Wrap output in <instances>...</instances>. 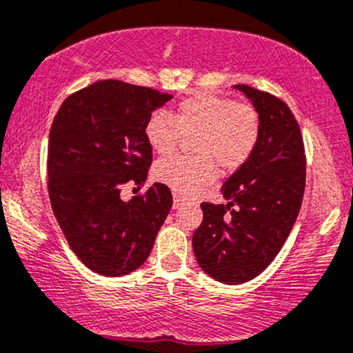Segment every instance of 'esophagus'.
Segmentation results:
<instances>
[{"label": "esophagus", "instance_id": "34e87169", "mask_svg": "<svg viewBox=\"0 0 353 353\" xmlns=\"http://www.w3.org/2000/svg\"><path fill=\"white\" fill-rule=\"evenodd\" d=\"M181 205V198L180 196H173V208H180Z\"/></svg>", "mask_w": 353, "mask_h": 353}]
</instances>
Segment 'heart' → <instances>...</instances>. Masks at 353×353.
I'll return each mask as SVG.
<instances>
[{"label": "heart", "instance_id": "heart-1", "mask_svg": "<svg viewBox=\"0 0 353 353\" xmlns=\"http://www.w3.org/2000/svg\"><path fill=\"white\" fill-rule=\"evenodd\" d=\"M195 133L196 157H168L155 165V178L178 195H193L215 180L221 170H236L259 143L260 117L250 103H235L220 94L198 93L185 98L172 114L155 113L145 125L148 145L160 155L175 150L180 134Z\"/></svg>", "mask_w": 353, "mask_h": 353}]
</instances>
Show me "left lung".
<instances>
[{
    "instance_id": "1",
    "label": "left lung",
    "mask_w": 353,
    "mask_h": 353,
    "mask_svg": "<svg viewBox=\"0 0 353 353\" xmlns=\"http://www.w3.org/2000/svg\"><path fill=\"white\" fill-rule=\"evenodd\" d=\"M233 88L259 112V143L221 187L227 203H201L192 245L207 275L240 285L260 275L290 235L302 207L305 153L299 123L280 98L247 85Z\"/></svg>"
}]
</instances>
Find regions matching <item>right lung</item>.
Masks as SVG:
<instances>
[{
  "mask_svg": "<svg viewBox=\"0 0 353 353\" xmlns=\"http://www.w3.org/2000/svg\"><path fill=\"white\" fill-rule=\"evenodd\" d=\"M172 94L105 80L63 101L48 141V193L71 250L90 270L121 276L148 259L173 205L170 188L121 200L125 183L143 187L152 165L145 125Z\"/></svg>",
  "mask_w": 353,
  "mask_h": 353,
  "instance_id": "1",
  "label": "right lung"
}]
</instances>
